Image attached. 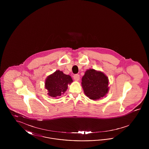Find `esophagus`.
<instances>
[{
	"label": "esophagus",
	"mask_w": 149,
	"mask_h": 149,
	"mask_svg": "<svg viewBox=\"0 0 149 149\" xmlns=\"http://www.w3.org/2000/svg\"><path fill=\"white\" fill-rule=\"evenodd\" d=\"M74 79L75 81H79V79H80V76H79V75L76 74V75H74Z\"/></svg>",
	"instance_id": "esophagus-1"
}]
</instances>
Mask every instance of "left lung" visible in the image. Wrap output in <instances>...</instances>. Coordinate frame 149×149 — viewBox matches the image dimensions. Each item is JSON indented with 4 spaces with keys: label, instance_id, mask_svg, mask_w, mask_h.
<instances>
[{
    "label": "left lung",
    "instance_id": "1",
    "mask_svg": "<svg viewBox=\"0 0 149 149\" xmlns=\"http://www.w3.org/2000/svg\"><path fill=\"white\" fill-rule=\"evenodd\" d=\"M109 79L102 71L93 69L86 70L81 79V86L86 96L93 100L106 97L109 87Z\"/></svg>",
    "mask_w": 149,
    "mask_h": 149
}]
</instances>
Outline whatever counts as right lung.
I'll use <instances>...</instances> for the list:
<instances>
[{"label": "right lung", "instance_id": "right-lung-1", "mask_svg": "<svg viewBox=\"0 0 149 149\" xmlns=\"http://www.w3.org/2000/svg\"><path fill=\"white\" fill-rule=\"evenodd\" d=\"M73 81L71 77L64 74L63 71L56 70L49 75L45 80V86L47 94L53 98H58L66 91L68 85Z\"/></svg>", "mask_w": 149, "mask_h": 149}]
</instances>
